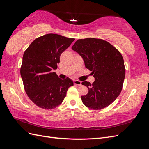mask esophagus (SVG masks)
Returning <instances> with one entry per match:
<instances>
[{
  "mask_svg": "<svg viewBox=\"0 0 149 149\" xmlns=\"http://www.w3.org/2000/svg\"><path fill=\"white\" fill-rule=\"evenodd\" d=\"M74 84H76V85L80 86V85H81V82L80 81H78V80H74Z\"/></svg>",
  "mask_w": 149,
  "mask_h": 149,
  "instance_id": "1",
  "label": "esophagus"
}]
</instances>
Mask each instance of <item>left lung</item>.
<instances>
[{
    "instance_id": "obj_1",
    "label": "left lung",
    "mask_w": 149,
    "mask_h": 149,
    "mask_svg": "<svg viewBox=\"0 0 149 149\" xmlns=\"http://www.w3.org/2000/svg\"><path fill=\"white\" fill-rule=\"evenodd\" d=\"M83 58L86 68L92 71L95 81L81 84L88 93L81 97L84 104L93 110L104 109L120 94L125 74L123 56L105 40L95 38L79 39L72 47Z\"/></svg>"
}]
</instances>
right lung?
Returning a JSON list of instances; mask_svg holds the SVG:
<instances>
[{"mask_svg": "<svg viewBox=\"0 0 149 149\" xmlns=\"http://www.w3.org/2000/svg\"><path fill=\"white\" fill-rule=\"evenodd\" d=\"M74 38L49 33L36 38L24 53L20 74L25 91L30 100L45 109L60 105L73 81L58 78L57 69L61 54Z\"/></svg>", "mask_w": 149, "mask_h": 149, "instance_id": "right-lung-1", "label": "right lung"}]
</instances>
